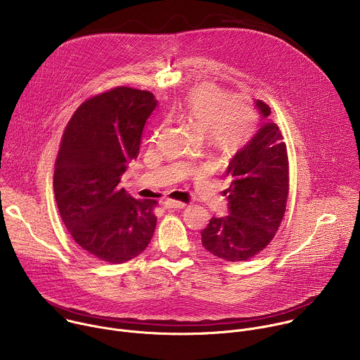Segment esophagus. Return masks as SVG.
I'll use <instances>...</instances> for the list:
<instances>
[{"label":"esophagus","instance_id":"34e87169","mask_svg":"<svg viewBox=\"0 0 360 360\" xmlns=\"http://www.w3.org/2000/svg\"><path fill=\"white\" fill-rule=\"evenodd\" d=\"M165 210H182L185 208V203L179 202V200H174V199H167L162 202Z\"/></svg>","mask_w":360,"mask_h":360}]
</instances>
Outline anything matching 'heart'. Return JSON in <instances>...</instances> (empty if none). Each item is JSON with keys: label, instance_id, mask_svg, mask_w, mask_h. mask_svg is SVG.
I'll use <instances>...</instances> for the list:
<instances>
[{"label": "heart", "instance_id": "heart-1", "mask_svg": "<svg viewBox=\"0 0 360 360\" xmlns=\"http://www.w3.org/2000/svg\"><path fill=\"white\" fill-rule=\"evenodd\" d=\"M182 114L211 142L221 149H236L248 136L253 124L252 111L239 101H228L224 91L207 84L186 96Z\"/></svg>", "mask_w": 360, "mask_h": 360}]
</instances>
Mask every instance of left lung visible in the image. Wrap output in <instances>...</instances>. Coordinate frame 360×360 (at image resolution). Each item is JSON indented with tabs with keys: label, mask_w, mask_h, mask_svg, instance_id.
I'll use <instances>...</instances> for the list:
<instances>
[{
	"label": "left lung",
	"mask_w": 360,
	"mask_h": 360,
	"mask_svg": "<svg viewBox=\"0 0 360 360\" xmlns=\"http://www.w3.org/2000/svg\"><path fill=\"white\" fill-rule=\"evenodd\" d=\"M261 120L250 139L231 158L226 168L228 215L212 218L200 232L208 252L228 262L246 261L275 236L285 214L289 167L283 136L268 121L271 108L255 99Z\"/></svg>",
	"instance_id": "1"
}]
</instances>
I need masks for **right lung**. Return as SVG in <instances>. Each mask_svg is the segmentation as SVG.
I'll return each instance as SVG.
<instances>
[{
	"label": "right lung",
	"mask_w": 360,
	"mask_h": 360,
	"mask_svg": "<svg viewBox=\"0 0 360 360\" xmlns=\"http://www.w3.org/2000/svg\"><path fill=\"white\" fill-rule=\"evenodd\" d=\"M157 105L148 91L118 86L85 101L64 131L54 171L57 207L72 239L99 261L134 259L155 231L157 200L134 199L120 184Z\"/></svg>",
	"instance_id": "obj_1"
}]
</instances>
